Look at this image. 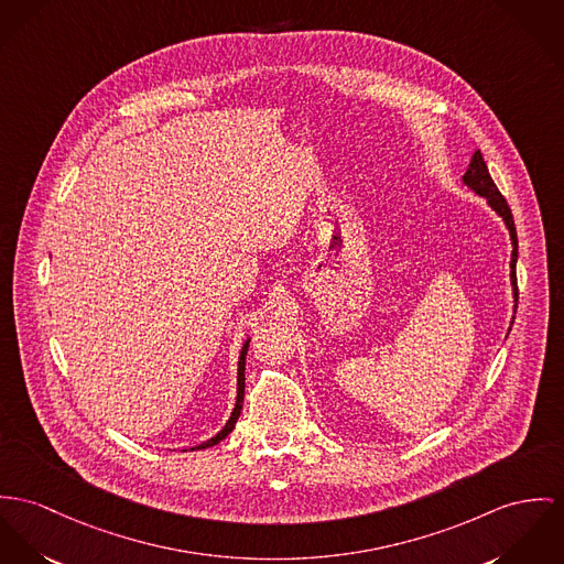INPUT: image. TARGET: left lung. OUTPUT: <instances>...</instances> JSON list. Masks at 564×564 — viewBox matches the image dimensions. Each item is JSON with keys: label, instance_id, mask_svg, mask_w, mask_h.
I'll return each instance as SVG.
<instances>
[{"label": "left lung", "instance_id": "obj_1", "mask_svg": "<svg viewBox=\"0 0 564 564\" xmlns=\"http://www.w3.org/2000/svg\"><path fill=\"white\" fill-rule=\"evenodd\" d=\"M462 182H464L470 191H475L478 197H485L487 204L491 206V210H496V213L502 217L507 229H509L511 245H513V253H511V285H513V299H516V303H518V276H516V265H518V231H516V223H513L511 208L507 206V199L500 195L498 186L494 184V180H491V175H489V170H487V165H485V161H482L480 150H477V152L473 154V161H470L466 174L462 175ZM513 308H518V304H516ZM513 319H516V317H513ZM509 330H511V328H509Z\"/></svg>", "mask_w": 564, "mask_h": 564}]
</instances>
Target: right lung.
I'll list each match as a JSON object with an SVG mask.
<instances>
[{
  "mask_svg": "<svg viewBox=\"0 0 564 564\" xmlns=\"http://www.w3.org/2000/svg\"><path fill=\"white\" fill-rule=\"evenodd\" d=\"M249 341H251V339H247V341L242 344L240 356H238V384H236V405H234V410H231V416L227 419V423L223 425V430H220L217 435H213L210 440H206V442H202V444L193 446L191 451H199V448H208V446H215V444H218L220 440H225L227 435L231 434V430L236 427V421H238V416H240V412H242V401H245V360H247V349H249Z\"/></svg>",
  "mask_w": 564,
  "mask_h": 564,
  "instance_id": "add662e5",
  "label": "right lung"
}]
</instances>
